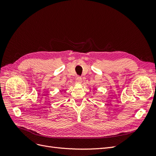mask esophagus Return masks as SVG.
Listing matches in <instances>:
<instances>
[{
	"label": "esophagus",
	"mask_w": 156,
	"mask_h": 156,
	"mask_svg": "<svg viewBox=\"0 0 156 156\" xmlns=\"http://www.w3.org/2000/svg\"><path fill=\"white\" fill-rule=\"evenodd\" d=\"M75 81H76L77 83H82V78L81 77H77L76 79H75Z\"/></svg>",
	"instance_id": "34e87169"
}]
</instances>
